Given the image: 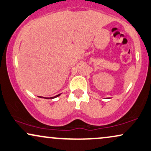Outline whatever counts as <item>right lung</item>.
<instances>
[{"instance_id": "1", "label": "right lung", "mask_w": 151, "mask_h": 151, "mask_svg": "<svg viewBox=\"0 0 151 151\" xmlns=\"http://www.w3.org/2000/svg\"><path fill=\"white\" fill-rule=\"evenodd\" d=\"M60 95V94H58V95H57V96H54V97L50 98V99H54V98H56V97H58V96H59ZM40 97H41V96H40ZM41 98H42V97H41Z\"/></svg>"}]
</instances>
